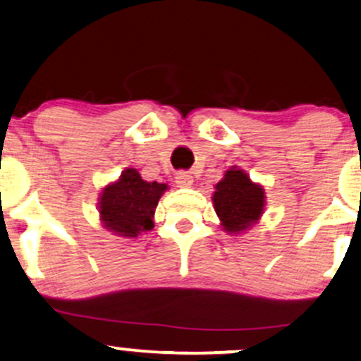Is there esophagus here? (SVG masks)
<instances>
[{
    "label": "esophagus",
    "mask_w": 361,
    "mask_h": 361,
    "mask_svg": "<svg viewBox=\"0 0 361 361\" xmlns=\"http://www.w3.org/2000/svg\"><path fill=\"white\" fill-rule=\"evenodd\" d=\"M175 181L178 186H181V188H190V186L193 185V176L190 175L188 171H178Z\"/></svg>",
    "instance_id": "obj_1"
}]
</instances>
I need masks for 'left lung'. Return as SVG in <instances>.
Segmentation results:
<instances>
[{
	"label": "left lung",
	"instance_id": "left-lung-1",
	"mask_svg": "<svg viewBox=\"0 0 361 361\" xmlns=\"http://www.w3.org/2000/svg\"><path fill=\"white\" fill-rule=\"evenodd\" d=\"M214 188V209L226 233L241 234L263 215L267 205L264 188L238 166L227 169Z\"/></svg>",
	"mask_w": 361,
	"mask_h": 361
}]
</instances>
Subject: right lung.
Returning a JSON list of instances; mask_svg holds the SVG:
<instances>
[{
  "instance_id": "right-lung-1",
  "label": "right lung",
  "mask_w": 361,
  "mask_h": 361,
  "mask_svg": "<svg viewBox=\"0 0 361 361\" xmlns=\"http://www.w3.org/2000/svg\"><path fill=\"white\" fill-rule=\"evenodd\" d=\"M166 183L146 181L137 169L127 168L109 183L98 198V212L105 229L120 238H137L154 227V212Z\"/></svg>"
}]
</instances>
